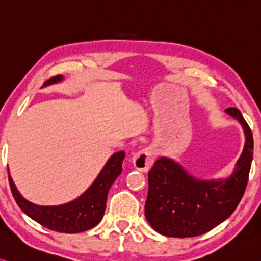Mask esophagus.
I'll use <instances>...</instances> for the list:
<instances>
[{
  "label": "esophagus",
  "instance_id": "34e87169",
  "mask_svg": "<svg viewBox=\"0 0 261 261\" xmlns=\"http://www.w3.org/2000/svg\"><path fill=\"white\" fill-rule=\"evenodd\" d=\"M154 160L155 153L153 148H144V149L133 156V164L138 170L147 172L150 169V167L153 166Z\"/></svg>",
  "mask_w": 261,
  "mask_h": 261
}]
</instances>
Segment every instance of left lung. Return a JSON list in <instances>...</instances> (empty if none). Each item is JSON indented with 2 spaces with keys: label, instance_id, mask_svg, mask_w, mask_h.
Returning <instances> with one entry per match:
<instances>
[{
  "label": "left lung",
  "instance_id": "1",
  "mask_svg": "<svg viewBox=\"0 0 261 261\" xmlns=\"http://www.w3.org/2000/svg\"><path fill=\"white\" fill-rule=\"evenodd\" d=\"M237 119L245 133V144L234 170L225 179L203 181L181 164L161 158L148 172L144 215L156 232L187 238L206 233L230 217L246 189L253 159V135L239 110H225Z\"/></svg>",
  "mask_w": 261,
  "mask_h": 261
}]
</instances>
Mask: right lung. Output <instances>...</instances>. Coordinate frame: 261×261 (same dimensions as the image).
<instances>
[{
  "label": "right lung",
  "mask_w": 261,
  "mask_h": 261,
  "mask_svg": "<svg viewBox=\"0 0 261 261\" xmlns=\"http://www.w3.org/2000/svg\"><path fill=\"white\" fill-rule=\"evenodd\" d=\"M63 79L62 75H57L45 82L44 86L59 83ZM123 159L125 151H118L112 155L89 189L78 198L63 205L41 206L29 202L22 197L11 176L8 175L10 189L17 205L35 222L52 231L79 233L94 227L101 220L106 209L108 191L115 178L121 174Z\"/></svg>",
  "instance_id": "add662e5"
}]
</instances>
